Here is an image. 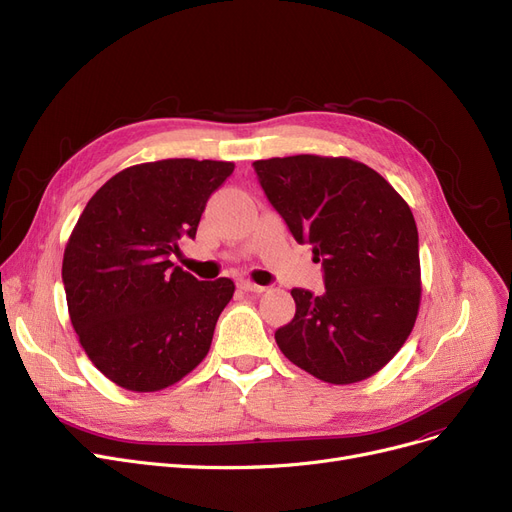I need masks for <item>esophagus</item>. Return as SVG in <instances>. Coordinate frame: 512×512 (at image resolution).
Returning a JSON list of instances; mask_svg holds the SVG:
<instances>
[{
    "mask_svg": "<svg viewBox=\"0 0 512 512\" xmlns=\"http://www.w3.org/2000/svg\"><path fill=\"white\" fill-rule=\"evenodd\" d=\"M238 286L242 288V291H247V293H263L265 291V286H259V284L251 282V280H240Z\"/></svg>",
    "mask_w": 512,
    "mask_h": 512,
    "instance_id": "obj_1",
    "label": "esophagus"
}]
</instances>
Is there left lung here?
Instances as JSON below:
<instances>
[{"instance_id": "obj_1", "label": "left lung", "mask_w": 512, "mask_h": 512, "mask_svg": "<svg viewBox=\"0 0 512 512\" xmlns=\"http://www.w3.org/2000/svg\"><path fill=\"white\" fill-rule=\"evenodd\" d=\"M259 184L297 242L322 259L326 291L293 288L280 351L332 385L360 383L402 349L420 305L418 230L383 175L347 157L255 161Z\"/></svg>"}]
</instances>
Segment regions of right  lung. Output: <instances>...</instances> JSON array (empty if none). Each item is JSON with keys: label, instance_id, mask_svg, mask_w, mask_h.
I'll return each mask as SVG.
<instances>
[{"label": "right lung", "instance_id": "right-lung-1", "mask_svg": "<svg viewBox=\"0 0 512 512\" xmlns=\"http://www.w3.org/2000/svg\"><path fill=\"white\" fill-rule=\"evenodd\" d=\"M234 163L165 159L133 165L90 198L66 242L69 316L92 364L127 391H161L209 353L230 278L201 282L171 263L196 236L209 196Z\"/></svg>", "mask_w": 512, "mask_h": 512}]
</instances>
